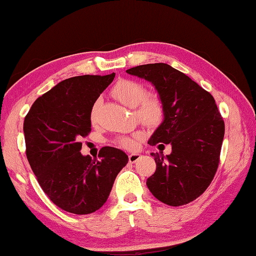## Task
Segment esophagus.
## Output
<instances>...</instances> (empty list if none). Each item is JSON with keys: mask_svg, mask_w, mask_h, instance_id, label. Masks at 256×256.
Segmentation results:
<instances>
[{"mask_svg": "<svg viewBox=\"0 0 256 256\" xmlns=\"http://www.w3.org/2000/svg\"><path fill=\"white\" fill-rule=\"evenodd\" d=\"M140 154H128V162H131V164H134V162H136L138 160V158H140Z\"/></svg>", "mask_w": 256, "mask_h": 256, "instance_id": "esophagus-1", "label": "esophagus"}]
</instances>
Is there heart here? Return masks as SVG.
Returning a JSON list of instances; mask_svg holds the SVG:
<instances>
[{
  "label": "heart",
  "mask_w": 256,
  "mask_h": 256,
  "mask_svg": "<svg viewBox=\"0 0 256 256\" xmlns=\"http://www.w3.org/2000/svg\"><path fill=\"white\" fill-rule=\"evenodd\" d=\"M112 94L123 105L136 108V116L138 122L146 126H157L164 120V110L162 102L157 96H146V90L144 86L133 80H120L112 86ZM97 105H94L90 112L92 122L96 120ZM138 136H120L116 144L125 149H132L136 146Z\"/></svg>",
  "instance_id": "heart-1"
}]
</instances>
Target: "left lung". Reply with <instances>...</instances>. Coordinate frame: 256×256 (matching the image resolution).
<instances>
[{
	"instance_id": "8db88e82",
	"label": "left lung",
	"mask_w": 256,
	"mask_h": 256,
	"mask_svg": "<svg viewBox=\"0 0 256 256\" xmlns=\"http://www.w3.org/2000/svg\"><path fill=\"white\" fill-rule=\"evenodd\" d=\"M126 72L151 82L162 102L164 120L148 144L172 146L166 157L151 154L157 168L146 186L164 204H188L204 192L218 170L224 123L214 98L168 64H144Z\"/></svg>"
}]
</instances>
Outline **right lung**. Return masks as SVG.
<instances>
[{
	"label": "right lung",
	"instance_id": "right-lung-1",
	"mask_svg": "<svg viewBox=\"0 0 256 256\" xmlns=\"http://www.w3.org/2000/svg\"><path fill=\"white\" fill-rule=\"evenodd\" d=\"M114 78L115 73L86 74L60 81L36 99L24 118L30 167L50 200L71 214L100 209L128 162L126 154L112 146L102 148L99 160L80 152V138L92 131L94 104Z\"/></svg>",
	"mask_w": 256,
	"mask_h": 256
}]
</instances>
